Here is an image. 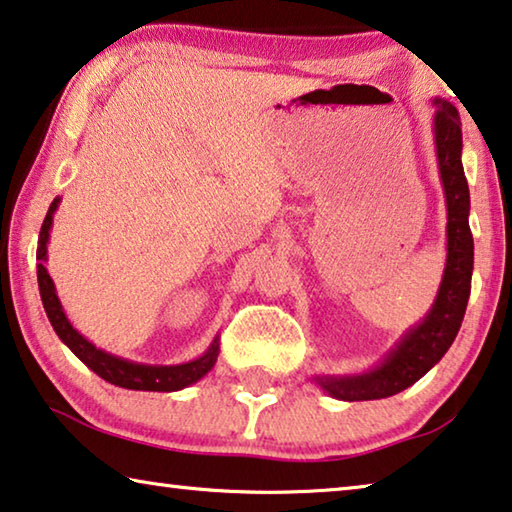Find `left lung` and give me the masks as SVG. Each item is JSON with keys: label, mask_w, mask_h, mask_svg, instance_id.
Masks as SVG:
<instances>
[{"label": "left lung", "mask_w": 512, "mask_h": 512, "mask_svg": "<svg viewBox=\"0 0 512 512\" xmlns=\"http://www.w3.org/2000/svg\"><path fill=\"white\" fill-rule=\"evenodd\" d=\"M435 154L446 200V264L431 310L401 335L376 367L346 376H314L332 399H387L415 385L449 351L467 310L474 271V239L469 230V186L462 170V129L458 109L433 97Z\"/></svg>", "instance_id": "obj_1"}]
</instances>
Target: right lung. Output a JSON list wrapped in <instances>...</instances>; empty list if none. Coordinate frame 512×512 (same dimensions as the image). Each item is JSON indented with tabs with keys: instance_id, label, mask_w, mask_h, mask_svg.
<instances>
[{
	"instance_id": "1",
	"label": "right lung",
	"mask_w": 512,
	"mask_h": 512,
	"mask_svg": "<svg viewBox=\"0 0 512 512\" xmlns=\"http://www.w3.org/2000/svg\"><path fill=\"white\" fill-rule=\"evenodd\" d=\"M59 202L61 198H54L50 209H47L43 227H40L36 259H38L40 298H43L47 319H50L52 328L56 335H59L61 342L66 344L88 369L95 371L97 376L116 387L136 389V392H177V389H184L193 383H198L200 378H205L207 373L214 369L216 358H218V348H221L218 346V335L214 337V342L209 344L207 351L196 360H189L182 364H143V362H132V360L118 358V355L102 351V348H97L93 342H88V339L81 335L75 326H72L66 312H63L59 296H56L54 280L45 269L47 243H50L54 212L59 209Z\"/></svg>"
}]
</instances>
